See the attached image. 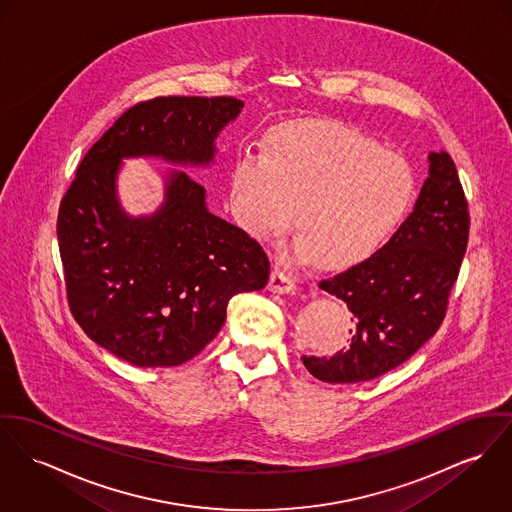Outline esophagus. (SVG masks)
Segmentation results:
<instances>
[{
	"mask_svg": "<svg viewBox=\"0 0 512 512\" xmlns=\"http://www.w3.org/2000/svg\"><path fill=\"white\" fill-rule=\"evenodd\" d=\"M269 290L276 294H294L298 290V284L292 276L284 275L282 271H273L271 282H269Z\"/></svg>",
	"mask_w": 512,
	"mask_h": 512,
	"instance_id": "esophagus-1",
	"label": "esophagus"
}]
</instances>
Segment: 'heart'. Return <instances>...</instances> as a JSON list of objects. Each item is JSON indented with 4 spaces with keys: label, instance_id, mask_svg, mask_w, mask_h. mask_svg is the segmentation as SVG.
Wrapping results in <instances>:
<instances>
[{
    "label": "heart",
    "instance_id": "1",
    "mask_svg": "<svg viewBox=\"0 0 512 512\" xmlns=\"http://www.w3.org/2000/svg\"><path fill=\"white\" fill-rule=\"evenodd\" d=\"M413 198L409 161L337 120L278 126L267 138V152H241L230 177V206L243 232L269 241L294 222L296 212L302 234L292 255L319 257L331 267L374 255Z\"/></svg>",
    "mask_w": 512,
    "mask_h": 512
}]
</instances>
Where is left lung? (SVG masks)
<instances>
[{
    "label": "left lung",
    "instance_id": "8db88e82",
    "mask_svg": "<svg viewBox=\"0 0 512 512\" xmlns=\"http://www.w3.org/2000/svg\"><path fill=\"white\" fill-rule=\"evenodd\" d=\"M429 177L409 218L368 259L319 288L351 310V345L333 356H302L329 384L374 380L417 353L440 327L470 236V212L454 161L431 154Z\"/></svg>",
    "mask_w": 512,
    "mask_h": 512
}]
</instances>
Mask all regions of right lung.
<instances>
[{"instance_id": "1", "label": "right lung", "mask_w": 512, "mask_h": 512, "mask_svg": "<svg viewBox=\"0 0 512 512\" xmlns=\"http://www.w3.org/2000/svg\"><path fill=\"white\" fill-rule=\"evenodd\" d=\"M236 97H156L115 120L79 163L60 202L56 234L68 306L97 345L140 368L179 366L222 329L239 292L269 282L263 247L210 214L204 187L169 173L163 206L128 218L115 193L120 159L210 163Z\"/></svg>"}]
</instances>
